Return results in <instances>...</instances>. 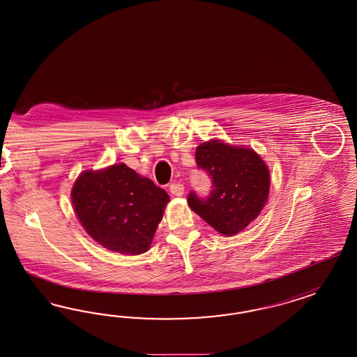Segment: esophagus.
I'll list each match as a JSON object with an SVG mask.
<instances>
[{
	"mask_svg": "<svg viewBox=\"0 0 357 357\" xmlns=\"http://www.w3.org/2000/svg\"><path fill=\"white\" fill-rule=\"evenodd\" d=\"M169 190H170V192L174 197H182L183 192H185V185L182 183H172Z\"/></svg>",
	"mask_w": 357,
	"mask_h": 357,
	"instance_id": "34e87169",
	"label": "esophagus"
}]
</instances>
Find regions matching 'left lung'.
Returning a JSON list of instances; mask_svg holds the SVG:
<instances>
[{"label":"left lung","instance_id":"1","mask_svg":"<svg viewBox=\"0 0 357 357\" xmlns=\"http://www.w3.org/2000/svg\"><path fill=\"white\" fill-rule=\"evenodd\" d=\"M199 169L212 179L204 199L190 192L187 203L204 222L224 236L241 232L266 204L271 174L253 149L234 148L212 139L199 145L195 153Z\"/></svg>","mask_w":357,"mask_h":357}]
</instances>
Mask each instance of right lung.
<instances>
[{
  "mask_svg": "<svg viewBox=\"0 0 357 357\" xmlns=\"http://www.w3.org/2000/svg\"><path fill=\"white\" fill-rule=\"evenodd\" d=\"M71 199L86 234L100 245L130 256L150 248L170 202L165 190L125 163L82 172Z\"/></svg>",
  "mask_w": 357,
  "mask_h": 357,
  "instance_id": "add662e5",
  "label": "right lung"
}]
</instances>
